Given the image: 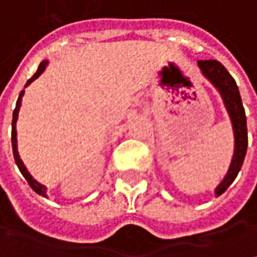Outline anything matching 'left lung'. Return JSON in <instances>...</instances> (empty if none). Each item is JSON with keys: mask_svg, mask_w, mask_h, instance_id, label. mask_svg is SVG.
Returning <instances> with one entry per match:
<instances>
[{"mask_svg": "<svg viewBox=\"0 0 257 257\" xmlns=\"http://www.w3.org/2000/svg\"><path fill=\"white\" fill-rule=\"evenodd\" d=\"M198 67L205 78L209 80V83L218 90L221 98L224 101V106L227 109V113L231 119V125H233L234 154L225 177L215 188V196H219L233 183L244 161V156L247 151L246 113H244V107L241 103L238 87L222 64H219L215 59H208V61H198Z\"/></svg>", "mask_w": 257, "mask_h": 257, "instance_id": "left-lung-1", "label": "left lung"}]
</instances>
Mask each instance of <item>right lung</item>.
<instances>
[{"label":"right lung","mask_w":257,"mask_h":257,"mask_svg":"<svg viewBox=\"0 0 257 257\" xmlns=\"http://www.w3.org/2000/svg\"><path fill=\"white\" fill-rule=\"evenodd\" d=\"M48 64H49V61H42L40 62V65H39L38 71H36V74L26 83L24 87H27L29 84H32L36 78H38L39 75L46 69L48 67ZM24 96V90H22V93H20V96H19V100H17V103H16V109H14V112H13V132H11V143H13V154H14V160H16V164H17V167L20 169V172L24 176V179L27 180V183L30 185V188L33 189L38 195H42V196H46V186H43V185H40L38 180H35L33 179V176L29 173V170L26 169V166L23 164V161L20 159V154H19V150H17V129H16V123H17V119H19V112H20V106H22V98Z\"/></svg>","instance_id":"add662e5"}]
</instances>
